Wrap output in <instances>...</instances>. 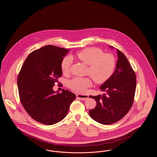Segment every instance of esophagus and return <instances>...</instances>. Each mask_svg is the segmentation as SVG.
Segmentation results:
<instances>
[{
    "instance_id": "1",
    "label": "esophagus",
    "mask_w": 157,
    "mask_h": 157,
    "mask_svg": "<svg viewBox=\"0 0 157 157\" xmlns=\"http://www.w3.org/2000/svg\"><path fill=\"white\" fill-rule=\"evenodd\" d=\"M77 98L78 99L82 100H86L89 98L87 95H84V94H77Z\"/></svg>"
}]
</instances>
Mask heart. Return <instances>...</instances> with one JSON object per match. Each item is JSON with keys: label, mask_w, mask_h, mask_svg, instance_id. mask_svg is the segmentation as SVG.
Segmentation results:
<instances>
[{"label": "heart", "mask_w": 157, "mask_h": 157, "mask_svg": "<svg viewBox=\"0 0 157 157\" xmlns=\"http://www.w3.org/2000/svg\"><path fill=\"white\" fill-rule=\"evenodd\" d=\"M72 57L88 66L87 74L97 83H102L108 80L115 67L114 57L110 54H104L102 50L97 48L84 49ZM71 64L70 57L63 59L61 66L63 74L69 72ZM91 84V80L89 77H75L68 82V86L71 90L81 93L85 92Z\"/></svg>", "instance_id": "obj_1"}]
</instances>
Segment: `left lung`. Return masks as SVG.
Listing matches in <instances>:
<instances>
[{
	"mask_svg": "<svg viewBox=\"0 0 157 157\" xmlns=\"http://www.w3.org/2000/svg\"><path fill=\"white\" fill-rule=\"evenodd\" d=\"M113 49V47L109 46ZM118 59L114 73L100 87L105 93L96 96L97 105L89 110L95 121L103 124H114L121 119L131 108L136 90V75L124 54L117 49Z\"/></svg>",
	"mask_w": 157,
	"mask_h": 157,
	"instance_id": "obj_1",
	"label": "left lung"
}]
</instances>
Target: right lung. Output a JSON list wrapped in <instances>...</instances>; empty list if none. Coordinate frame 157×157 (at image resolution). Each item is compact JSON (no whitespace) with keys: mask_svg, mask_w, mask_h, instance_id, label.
<instances>
[{"mask_svg":"<svg viewBox=\"0 0 157 157\" xmlns=\"http://www.w3.org/2000/svg\"><path fill=\"white\" fill-rule=\"evenodd\" d=\"M69 50L46 45L33 51L25 59L17 77L21 102L35 121L51 125L62 121L75 99L73 93L54 91L53 86L62 76L61 63Z\"/></svg>","mask_w":157,"mask_h":157,"instance_id":"1","label":"right lung"}]
</instances>
